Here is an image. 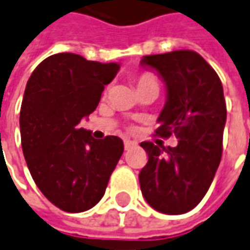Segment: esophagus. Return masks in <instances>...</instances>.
Returning a JSON list of instances; mask_svg holds the SVG:
<instances>
[{"label": "esophagus", "mask_w": 250, "mask_h": 250, "mask_svg": "<svg viewBox=\"0 0 250 250\" xmlns=\"http://www.w3.org/2000/svg\"><path fill=\"white\" fill-rule=\"evenodd\" d=\"M124 146H125V150H130V148L136 147L137 143H136V142H130V140H125Z\"/></svg>", "instance_id": "esophagus-1"}]
</instances>
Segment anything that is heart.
Segmentation results:
<instances>
[{
	"mask_svg": "<svg viewBox=\"0 0 250 250\" xmlns=\"http://www.w3.org/2000/svg\"><path fill=\"white\" fill-rule=\"evenodd\" d=\"M135 85H136L137 90L151 88V86H157V88L160 86L158 78L154 74H151V73H142V74L137 75L136 78H135Z\"/></svg>",
	"mask_w": 250,
	"mask_h": 250,
	"instance_id": "obj_1",
	"label": "heart"
}]
</instances>
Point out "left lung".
<instances>
[{
	"label": "left lung",
	"instance_id": "obj_1",
	"mask_svg": "<svg viewBox=\"0 0 250 250\" xmlns=\"http://www.w3.org/2000/svg\"><path fill=\"white\" fill-rule=\"evenodd\" d=\"M142 64L155 68L168 90L155 136L175 135L177 146L140 143L148 155L139 173L140 188L155 210L182 215L205 197L222 160L227 118L222 81L205 59L188 49L145 56Z\"/></svg>",
	"mask_w": 250,
	"mask_h": 250
}]
</instances>
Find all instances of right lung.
<instances>
[{
	"mask_svg": "<svg viewBox=\"0 0 250 250\" xmlns=\"http://www.w3.org/2000/svg\"><path fill=\"white\" fill-rule=\"evenodd\" d=\"M118 70L117 63L56 53L28 78L20 108L21 148L38 188L64 212L98 204L124 152L120 137L96 140L80 128Z\"/></svg>",
	"mask_w": 250,
	"mask_h": 250,
	"instance_id": "add662e5",
	"label": "right lung"
}]
</instances>
